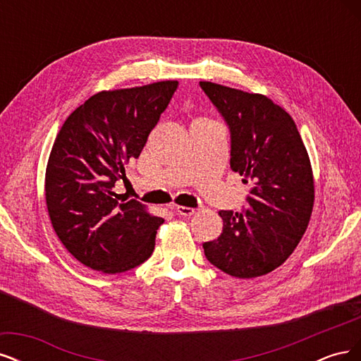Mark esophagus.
<instances>
[{"label":"esophagus","instance_id":"34e87169","mask_svg":"<svg viewBox=\"0 0 361 361\" xmlns=\"http://www.w3.org/2000/svg\"><path fill=\"white\" fill-rule=\"evenodd\" d=\"M174 212L180 216H191L194 214V209L187 206H174Z\"/></svg>","mask_w":361,"mask_h":361}]
</instances>
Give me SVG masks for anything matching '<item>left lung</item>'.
<instances>
[{
    "label": "left lung",
    "mask_w": 361,
    "mask_h": 361,
    "mask_svg": "<svg viewBox=\"0 0 361 361\" xmlns=\"http://www.w3.org/2000/svg\"><path fill=\"white\" fill-rule=\"evenodd\" d=\"M231 130V169L250 183L241 212L221 211L223 232L204 243L214 267L238 279L265 276L298 245L314 200L313 173L297 125L264 94L200 81Z\"/></svg>",
    "instance_id": "obj_1"
}]
</instances>
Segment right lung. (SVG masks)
<instances>
[{
	"label": "right lung",
	"instance_id": "add662e5",
	"mask_svg": "<svg viewBox=\"0 0 361 361\" xmlns=\"http://www.w3.org/2000/svg\"><path fill=\"white\" fill-rule=\"evenodd\" d=\"M178 81L99 92L66 118L47 166L45 197L54 231L82 265L117 274L143 264L162 218L114 192L140 157Z\"/></svg>",
	"mask_w": 361,
	"mask_h": 361
}]
</instances>
